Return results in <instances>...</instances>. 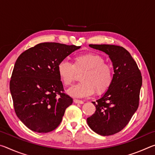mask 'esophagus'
<instances>
[{
	"label": "esophagus",
	"mask_w": 155,
	"mask_h": 155,
	"mask_svg": "<svg viewBox=\"0 0 155 155\" xmlns=\"http://www.w3.org/2000/svg\"><path fill=\"white\" fill-rule=\"evenodd\" d=\"M74 103H77V104H83V101H80V100H78V99H74Z\"/></svg>",
	"instance_id": "obj_1"
}]
</instances>
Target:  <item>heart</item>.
<instances>
[{
  "label": "heart",
  "mask_w": 155,
  "mask_h": 155,
  "mask_svg": "<svg viewBox=\"0 0 155 155\" xmlns=\"http://www.w3.org/2000/svg\"><path fill=\"white\" fill-rule=\"evenodd\" d=\"M105 62L103 57L95 53L81 54L74 57L73 64L62 61L57 66L60 79L65 85H71L77 72L81 74L82 82L70 88L68 94L73 97L85 98L95 92L102 95L107 91L114 81V68Z\"/></svg>",
  "instance_id": "heart-1"
}]
</instances>
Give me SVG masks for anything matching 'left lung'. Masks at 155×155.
<instances>
[{"label":"left lung","mask_w":155,"mask_h":155,"mask_svg":"<svg viewBox=\"0 0 155 155\" xmlns=\"http://www.w3.org/2000/svg\"><path fill=\"white\" fill-rule=\"evenodd\" d=\"M109 54L114 77L111 87L101 98L92 103L96 111L87 118L89 127L98 134L109 136L121 131L139 107L142 77L130 54L122 46L90 44Z\"/></svg>","instance_id":"left-lung-1"}]
</instances>
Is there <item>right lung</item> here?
Segmentation results:
<instances>
[{
  "instance_id": "obj_1",
  "label": "right lung",
  "mask_w": 155,
  "mask_h": 155,
  "mask_svg": "<svg viewBox=\"0 0 155 155\" xmlns=\"http://www.w3.org/2000/svg\"><path fill=\"white\" fill-rule=\"evenodd\" d=\"M80 47L40 43L18 57L9 88L15 114L29 129L45 133L60 124L65 109L73 101L64 93L57 66Z\"/></svg>"
}]
</instances>
